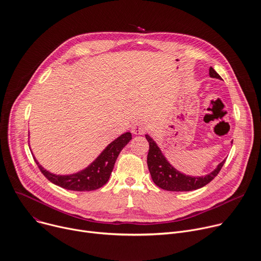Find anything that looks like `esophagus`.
<instances>
[{
    "mask_svg": "<svg viewBox=\"0 0 261 261\" xmlns=\"http://www.w3.org/2000/svg\"><path fill=\"white\" fill-rule=\"evenodd\" d=\"M147 131V126L144 123H137L133 126L132 132L136 135H143Z\"/></svg>",
    "mask_w": 261,
    "mask_h": 261,
    "instance_id": "obj_1",
    "label": "esophagus"
}]
</instances>
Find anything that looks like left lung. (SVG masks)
Instances as JSON below:
<instances>
[{"instance_id": "8db88e82", "label": "left lung", "mask_w": 261, "mask_h": 261, "mask_svg": "<svg viewBox=\"0 0 261 261\" xmlns=\"http://www.w3.org/2000/svg\"><path fill=\"white\" fill-rule=\"evenodd\" d=\"M209 76L211 78L222 79L221 76L212 67L209 68ZM146 138L149 141L150 149L148 153V168L153 182L160 188L169 192H191L196 191L208 184L212 179L219 174L226 160H223L218 164V167L205 176H189L179 172L169 162L162 154L156 141L146 134Z\"/></svg>"}]
</instances>
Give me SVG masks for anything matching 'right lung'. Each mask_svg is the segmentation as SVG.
Segmentation results:
<instances>
[{
	"mask_svg": "<svg viewBox=\"0 0 261 261\" xmlns=\"http://www.w3.org/2000/svg\"><path fill=\"white\" fill-rule=\"evenodd\" d=\"M131 139L132 134L130 132H126L120 135L112 140L100 153V155L90 164H88L85 169L69 175H57L45 170L36 160L32 150L31 153L40 172L52 183L62 188L69 189V191L90 192L102 187L108 182L118 155H120L123 148L128 145Z\"/></svg>",
	"mask_w": 261,
	"mask_h": 261,
	"instance_id": "1",
	"label": "right lung"
}]
</instances>
